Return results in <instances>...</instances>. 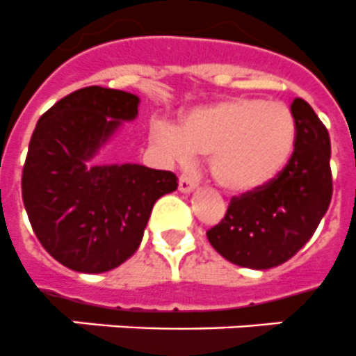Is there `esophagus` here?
Returning a JSON list of instances; mask_svg holds the SVG:
<instances>
[{"instance_id": "1", "label": "esophagus", "mask_w": 356, "mask_h": 356, "mask_svg": "<svg viewBox=\"0 0 356 356\" xmlns=\"http://www.w3.org/2000/svg\"><path fill=\"white\" fill-rule=\"evenodd\" d=\"M197 188V181L192 177V175H188V173H183L181 177H179V190L183 193H190L193 192Z\"/></svg>"}]
</instances>
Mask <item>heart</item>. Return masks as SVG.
Listing matches in <instances>:
<instances>
[{
	"label": "heart",
	"instance_id": "heart-1",
	"mask_svg": "<svg viewBox=\"0 0 356 356\" xmlns=\"http://www.w3.org/2000/svg\"><path fill=\"white\" fill-rule=\"evenodd\" d=\"M152 140L175 161L208 155L213 181L234 193L267 186L293 159L298 120L287 104L230 97L188 111L181 126L152 124Z\"/></svg>",
	"mask_w": 356,
	"mask_h": 356
}]
</instances>
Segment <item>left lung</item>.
<instances>
[{
	"instance_id": "8db88e82",
	"label": "left lung",
	"mask_w": 356,
	"mask_h": 356,
	"mask_svg": "<svg viewBox=\"0 0 356 356\" xmlns=\"http://www.w3.org/2000/svg\"><path fill=\"white\" fill-rule=\"evenodd\" d=\"M298 143L287 168L267 186L230 199L221 223L207 232L216 250L239 267H278L307 243L333 195L327 128L303 98L291 104Z\"/></svg>"
}]
</instances>
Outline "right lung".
Returning a JSON list of instances; mask_svg holds the SVG:
<instances>
[{
	"mask_svg": "<svg viewBox=\"0 0 356 356\" xmlns=\"http://www.w3.org/2000/svg\"><path fill=\"white\" fill-rule=\"evenodd\" d=\"M137 95L78 89L38 120L22 175L23 204L42 247L76 273H108L131 258L159 197L177 190L175 173L140 164L89 161L122 122Z\"/></svg>",
	"mask_w": 356,
	"mask_h": 356,
	"instance_id": "obj_1",
	"label": "right lung"
}]
</instances>
